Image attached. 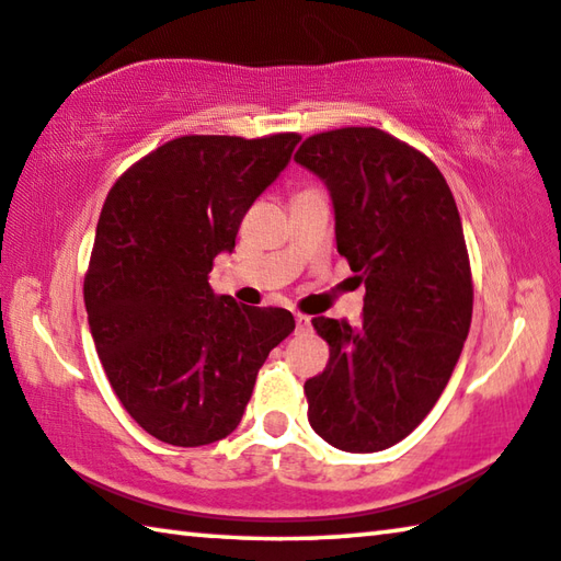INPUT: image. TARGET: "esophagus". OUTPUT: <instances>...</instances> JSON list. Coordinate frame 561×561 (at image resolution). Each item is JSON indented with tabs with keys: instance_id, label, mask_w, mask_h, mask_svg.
Instances as JSON below:
<instances>
[{
	"instance_id": "obj_1",
	"label": "esophagus",
	"mask_w": 561,
	"mask_h": 561,
	"mask_svg": "<svg viewBox=\"0 0 561 561\" xmlns=\"http://www.w3.org/2000/svg\"><path fill=\"white\" fill-rule=\"evenodd\" d=\"M294 321H297V331H309L311 329V319L304 314H294Z\"/></svg>"
}]
</instances>
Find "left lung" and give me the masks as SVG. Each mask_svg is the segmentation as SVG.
Here are the masks:
<instances>
[{
	"instance_id": "8db88e82",
	"label": "left lung",
	"mask_w": 561,
	"mask_h": 561,
	"mask_svg": "<svg viewBox=\"0 0 561 561\" xmlns=\"http://www.w3.org/2000/svg\"><path fill=\"white\" fill-rule=\"evenodd\" d=\"M327 185L336 250L366 287L364 319H311L329 364L304 383L309 423L346 453H378L433 411L472 319L458 205L433 160L378 128L307 138L294 156Z\"/></svg>"
}]
</instances>
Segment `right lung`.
<instances>
[{"instance_id": "1", "label": "right lung", "mask_w": 561, "mask_h": 561, "mask_svg": "<svg viewBox=\"0 0 561 561\" xmlns=\"http://www.w3.org/2000/svg\"><path fill=\"white\" fill-rule=\"evenodd\" d=\"M299 140H168L103 203L83 282L91 336L118 401L158 440L197 448L230 435L270 351L294 331L291 311L244 307L207 279Z\"/></svg>"}]
</instances>
